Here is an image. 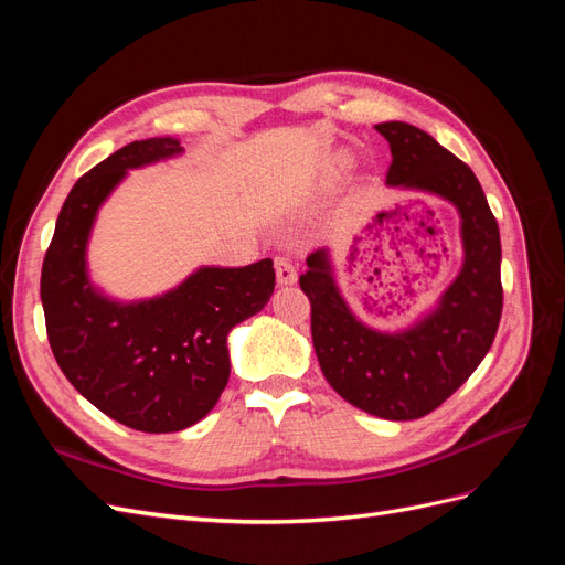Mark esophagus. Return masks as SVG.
I'll list each match as a JSON object with an SVG mask.
<instances>
[{
  "mask_svg": "<svg viewBox=\"0 0 565 565\" xmlns=\"http://www.w3.org/2000/svg\"><path fill=\"white\" fill-rule=\"evenodd\" d=\"M276 278L280 285H295L297 282V268L287 259V256H276Z\"/></svg>",
  "mask_w": 565,
  "mask_h": 565,
  "instance_id": "esophagus-1",
  "label": "esophagus"
}]
</instances>
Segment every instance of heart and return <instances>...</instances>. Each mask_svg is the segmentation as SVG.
Masks as SVG:
<instances>
[{
  "label": "heart",
  "mask_w": 565,
  "mask_h": 565,
  "mask_svg": "<svg viewBox=\"0 0 565 565\" xmlns=\"http://www.w3.org/2000/svg\"><path fill=\"white\" fill-rule=\"evenodd\" d=\"M344 164H347V162H344Z\"/></svg>",
  "instance_id": "b5f03b06"
}]
</instances>
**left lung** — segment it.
<instances>
[{
	"label": "left lung",
	"instance_id": "1",
	"mask_svg": "<svg viewBox=\"0 0 565 565\" xmlns=\"http://www.w3.org/2000/svg\"><path fill=\"white\" fill-rule=\"evenodd\" d=\"M391 148L388 185L450 200L461 216L465 266L440 306L413 330L374 332L358 320L316 249L299 278L311 301V334L324 380L365 413L405 422L434 413L465 384L492 347L502 318L500 228L471 169L407 122L374 127Z\"/></svg>",
	"mask_w": 565,
	"mask_h": 565
}]
</instances>
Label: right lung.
<instances>
[{
	"instance_id": "right-lung-1",
	"label": "right lung",
	"mask_w": 565,
	"mask_h": 565,
	"mask_svg": "<svg viewBox=\"0 0 565 565\" xmlns=\"http://www.w3.org/2000/svg\"><path fill=\"white\" fill-rule=\"evenodd\" d=\"M181 152L174 136L134 141L79 177L42 264L46 337L63 374L115 422L172 434L200 422L228 384L226 337L273 295V262L200 268L174 292L115 303L94 292L84 247L100 202L127 169Z\"/></svg>"
}]
</instances>
